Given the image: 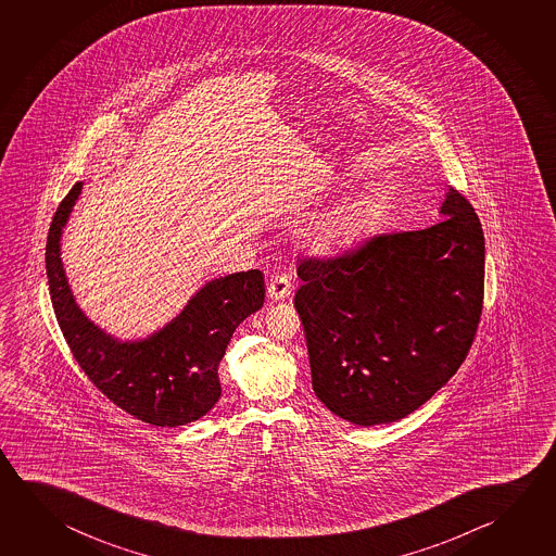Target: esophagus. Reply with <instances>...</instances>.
<instances>
[{
  "label": "esophagus",
  "instance_id": "obj_1",
  "mask_svg": "<svg viewBox=\"0 0 556 556\" xmlns=\"http://www.w3.org/2000/svg\"><path fill=\"white\" fill-rule=\"evenodd\" d=\"M292 292V282L289 275H275L267 285V296L271 301H285Z\"/></svg>",
  "mask_w": 556,
  "mask_h": 556
}]
</instances>
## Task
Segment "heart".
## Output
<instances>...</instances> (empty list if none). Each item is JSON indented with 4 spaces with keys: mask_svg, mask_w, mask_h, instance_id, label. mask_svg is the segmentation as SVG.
I'll return each instance as SVG.
<instances>
[{
    "mask_svg": "<svg viewBox=\"0 0 556 556\" xmlns=\"http://www.w3.org/2000/svg\"><path fill=\"white\" fill-rule=\"evenodd\" d=\"M379 211V199L361 191L318 216L304 232V242L316 254H336L355 244Z\"/></svg>",
    "mask_w": 556,
    "mask_h": 556,
    "instance_id": "1",
    "label": "heart"
}]
</instances>
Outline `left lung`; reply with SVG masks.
Wrapping results in <instances>:
<instances>
[{
    "mask_svg": "<svg viewBox=\"0 0 556 556\" xmlns=\"http://www.w3.org/2000/svg\"><path fill=\"white\" fill-rule=\"evenodd\" d=\"M438 225L372 236L348 254L302 260L294 308L312 389L355 426L406 418L457 372L484 299V235L448 187Z\"/></svg>",
    "mask_w": 556,
    "mask_h": 556,
    "instance_id": "1",
    "label": "left lung"
}]
</instances>
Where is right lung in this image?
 <instances>
[{"mask_svg": "<svg viewBox=\"0 0 556 556\" xmlns=\"http://www.w3.org/2000/svg\"><path fill=\"white\" fill-rule=\"evenodd\" d=\"M81 187L78 181L62 199L47 238L50 301L70 350L88 379L130 416L160 428L203 418L220 399L218 363L228 341L264 306V274L250 269L213 279L162 330L144 340H117L79 308L60 257L62 230Z\"/></svg>", "mask_w": 556, "mask_h": 556, "instance_id": "right-lung-1", "label": "right lung"}]
</instances>
